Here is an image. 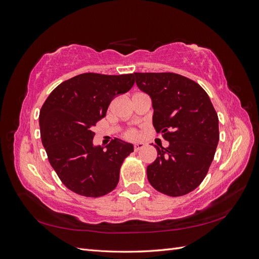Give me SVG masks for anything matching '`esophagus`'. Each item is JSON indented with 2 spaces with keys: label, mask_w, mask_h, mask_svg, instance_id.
Masks as SVG:
<instances>
[{
  "label": "esophagus",
  "mask_w": 259,
  "mask_h": 259,
  "mask_svg": "<svg viewBox=\"0 0 259 259\" xmlns=\"http://www.w3.org/2000/svg\"><path fill=\"white\" fill-rule=\"evenodd\" d=\"M145 147V144H143V143H137V144H135V146H134V150L137 152V151H139L140 149H143Z\"/></svg>",
  "instance_id": "esophagus-1"
}]
</instances>
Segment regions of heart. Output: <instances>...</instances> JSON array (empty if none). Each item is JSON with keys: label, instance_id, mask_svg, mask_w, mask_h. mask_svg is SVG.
Here are the masks:
<instances>
[{"label": "heart", "instance_id": "heart-1", "mask_svg": "<svg viewBox=\"0 0 259 259\" xmlns=\"http://www.w3.org/2000/svg\"><path fill=\"white\" fill-rule=\"evenodd\" d=\"M126 136H127L128 138H135V137H136V133H135L134 131H130V132H127Z\"/></svg>", "mask_w": 259, "mask_h": 259}]
</instances>
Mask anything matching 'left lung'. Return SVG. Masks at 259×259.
Wrapping results in <instances>:
<instances>
[{
  "label": "left lung",
  "mask_w": 259,
  "mask_h": 259,
  "mask_svg": "<svg viewBox=\"0 0 259 259\" xmlns=\"http://www.w3.org/2000/svg\"><path fill=\"white\" fill-rule=\"evenodd\" d=\"M140 91L151 98L152 123L169 143L156 147L147 167L149 183L169 197L194 190L205 178L219 140L218 116L206 92L176 73H134Z\"/></svg>",
  "instance_id": "left-lung-1"
}]
</instances>
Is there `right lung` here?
<instances>
[{"mask_svg":"<svg viewBox=\"0 0 259 259\" xmlns=\"http://www.w3.org/2000/svg\"><path fill=\"white\" fill-rule=\"evenodd\" d=\"M134 74L83 73L59 84L41 108V140L51 165L68 189L97 198L119 183L124 159L134 146L119 138L95 146L93 127L106 116L111 100L127 93Z\"/></svg>","mask_w":259,"mask_h":259,"instance_id":"obj_1","label":"right lung"}]
</instances>
